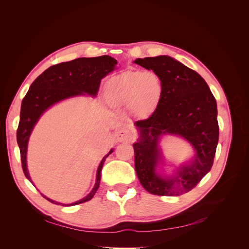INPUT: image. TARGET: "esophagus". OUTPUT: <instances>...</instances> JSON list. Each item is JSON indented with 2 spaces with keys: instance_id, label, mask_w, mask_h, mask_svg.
<instances>
[{
  "instance_id": "1",
  "label": "esophagus",
  "mask_w": 249,
  "mask_h": 249,
  "mask_svg": "<svg viewBox=\"0 0 249 249\" xmlns=\"http://www.w3.org/2000/svg\"><path fill=\"white\" fill-rule=\"evenodd\" d=\"M116 138H117V141H119V142H127L133 138V134L129 130L122 129L117 132Z\"/></svg>"
}]
</instances>
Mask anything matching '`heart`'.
<instances>
[{"label":"heart","mask_w":249,"mask_h":249,"mask_svg":"<svg viewBox=\"0 0 249 249\" xmlns=\"http://www.w3.org/2000/svg\"><path fill=\"white\" fill-rule=\"evenodd\" d=\"M162 82L154 71H129L113 78L107 85V97L113 105H130L136 115L152 113L160 102Z\"/></svg>","instance_id":"obj_1"}]
</instances>
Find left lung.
<instances>
[{"label": "left lung", "instance_id": "8db88e82", "mask_svg": "<svg viewBox=\"0 0 249 249\" xmlns=\"http://www.w3.org/2000/svg\"><path fill=\"white\" fill-rule=\"evenodd\" d=\"M162 82V95L154 113L135 123L140 132L134 143L135 169L141 185L150 194L178 196L196 186L213 166L219 137L217 104L199 74L169 56L136 59ZM178 134L194 146L196 156L175 177L155 172L160 159L157 143L162 134Z\"/></svg>", "mask_w": 249, "mask_h": 249}]
</instances>
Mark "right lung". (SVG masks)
Segmentation results:
<instances>
[{"label": "right lung", "instance_id": "1", "mask_svg": "<svg viewBox=\"0 0 249 249\" xmlns=\"http://www.w3.org/2000/svg\"><path fill=\"white\" fill-rule=\"evenodd\" d=\"M116 64V60L107 55L93 58H78L72 61L62 62L49 67L32 83L21 102L19 124L17 132L21 167L30 182L32 183L27 169L28 141L34 125L38 122L42 113L54 104L69 97L85 93L95 96L99 91L101 80L114 70ZM112 152L113 149L101 161L97 168L95 185L86 197L70 205H65L52 200L44 195L42 196L53 203L61 206H74L90 200L99 189L104 162Z\"/></svg>", "mask_w": 249, "mask_h": 249}]
</instances>
